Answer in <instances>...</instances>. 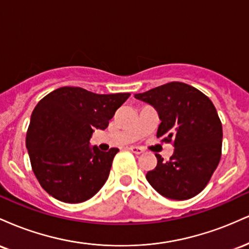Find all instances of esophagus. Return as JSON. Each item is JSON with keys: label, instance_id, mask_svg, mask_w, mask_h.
<instances>
[{"label": "esophagus", "instance_id": "obj_1", "mask_svg": "<svg viewBox=\"0 0 249 249\" xmlns=\"http://www.w3.org/2000/svg\"><path fill=\"white\" fill-rule=\"evenodd\" d=\"M128 150H130L131 152H133L134 154H141V153L144 152V150H142V148L139 147V146H130V147H128Z\"/></svg>", "mask_w": 249, "mask_h": 249}]
</instances>
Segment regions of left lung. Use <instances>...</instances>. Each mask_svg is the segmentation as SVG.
Masks as SVG:
<instances>
[{
    "label": "left lung",
    "mask_w": 249,
    "mask_h": 249,
    "mask_svg": "<svg viewBox=\"0 0 249 249\" xmlns=\"http://www.w3.org/2000/svg\"><path fill=\"white\" fill-rule=\"evenodd\" d=\"M134 98L156 108L161 121L157 137L174 146L167 161L156 154L157 166L146 173L147 181L165 198L196 196L206 187L221 158L222 125L212 101L181 82L136 93Z\"/></svg>",
    "instance_id": "left-lung-1"
}]
</instances>
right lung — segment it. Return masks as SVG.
<instances>
[{
    "mask_svg": "<svg viewBox=\"0 0 249 249\" xmlns=\"http://www.w3.org/2000/svg\"><path fill=\"white\" fill-rule=\"evenodd\" d=\"M130 93L98 95L63 87L42 98L28 127V153L43 190L59 201L78 204L92 198L107 182L118 148L103 152L90 146L96 128L108 121Z\"/></svg>",
    "mask_w": 249,
    "mask_h": 249,
    "instance_id": "right-lung-1",
    "label": "right lung"
}]
</instances>
